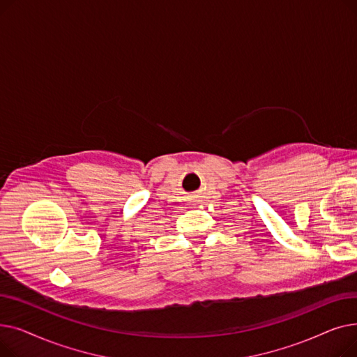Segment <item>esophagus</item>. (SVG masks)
I'll list each match as a JSON object with an SVG mask.
<instances>
[{
    "label": "esophagus",
    "instance_id": "1",
    "mask_svg": "<svg viewBox=\"0 0 357 357\" xmlns=\"http://www.w3.org/2000/svg\"><path fill=\"white\" fill-rule=\"evenodd\" d=\"M194 202H195V201H194Z\"/></svg>",
    "mask_w": 357,
    "mask_h": 357
}]
</instances>
